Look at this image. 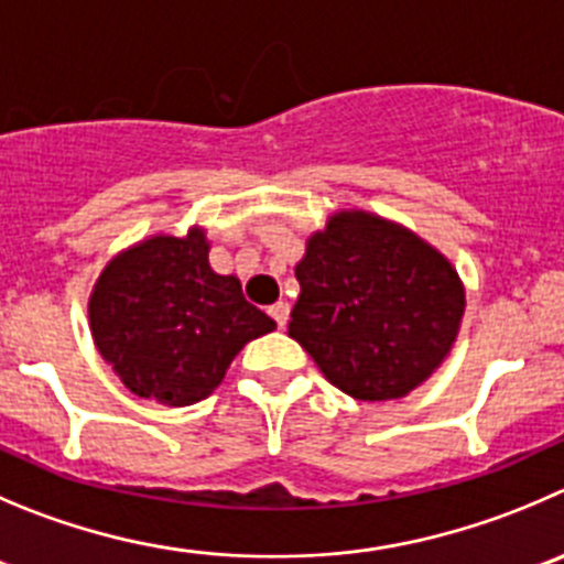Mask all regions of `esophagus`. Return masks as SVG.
<instances>
[{
    "label": "esophagus",
    "instance_id": "34e87169",
    "mask_svg": "<svg viewBox=\"0 0 564 564\" xmlns=\"http://www.w3.org/2000/svg\"><path fill=\"white\" fill-rule=\"evenodd\" d=\"M268 313H271V318L276 321L279 329H285L288 315H291V304H288V302H276L271 310H268Z\"/></svg>",
    "mask_w": 564,
    "mask_h": 564
}]
</instances>
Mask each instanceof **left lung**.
Wrapping results in <instances>:
<instances>
[{"label": "left lung", "instance_id": "left-lung-1", "mask_svg": "<svg viewBox=\"0 0 564 564\" xmlns=\"http://www.w3.org/2000/svg\"><path fill=\"white\" fill-rule=\"evenodd\" d=\"M288 335L337 390L401 399L446 359L465 291L446 257L371 213H340L307 240Z\"/></svg>", "mask_w": 564, "mask_h": 564}]
</instances>
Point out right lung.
I'll return each mask as SVG.
<instances>
[{
    "label": "right lung",
    "instance_id": "right-lung-1",
    "mask_svg": "<svg viewBox=\"0 0 564 564\" xmlns=\"http://www.w3.org/2000/svg\"><path fill=\"white\" fill-rule=\"evenodd\" d=\"M205 232L158 235L107 262L90 296V332L116 377L141 399L187 406L221 384L235 354L276 329L235 276L207 262Z\"/></svg>",
    "mask_w": 564,
    "mask_h": 564
}]
</instances>
